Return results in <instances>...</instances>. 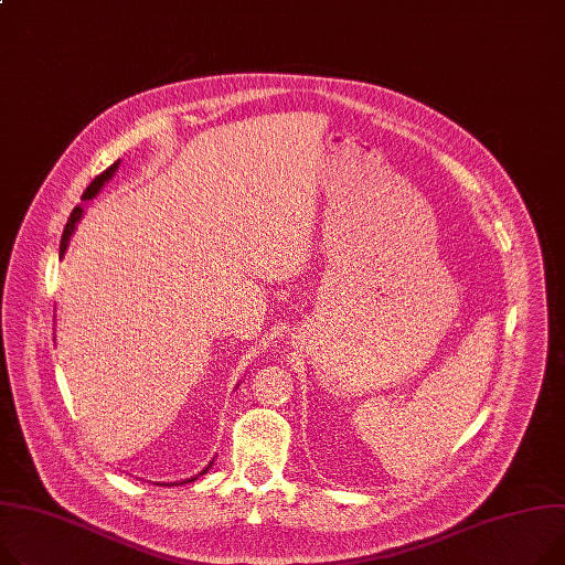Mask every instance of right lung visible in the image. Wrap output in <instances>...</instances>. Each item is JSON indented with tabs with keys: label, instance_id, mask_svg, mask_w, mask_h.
Here are the masks:
<instances>
[{
	"label": "right lung",
	"instance_id": "add662e5",
	"mask_svg": "<svg viewBox=\"0 0 565 565\" xmlns=\"http://www.w3.org/2000/svg\"><path fill=\"white\" fill-rule=\"evenodd\" d=\"M118 166H120V161H116L113 163L110 168H106L102 174H97L93 181H90V185L86 188L84 191V195H82V200L86 202V200H93L97 193H99V188L116 174V170H118ZM82 213H84V209L82 206H74L72 209V213H70V220H67V224H65V230H63V238H61V249H58V254L63 256L65 254V249H67V243H70V236L74 234V227H77V222L82 220ZM209 470V468H206ZM206 470H202V475L206 472ZM185 481H195V477L193 479H185ZM185 481H181V483H185ZM170 486H177V483H170Z\"/></svg>",
	"mask_w": 565,
	"mask_h": 565
}]
</instances>
